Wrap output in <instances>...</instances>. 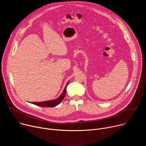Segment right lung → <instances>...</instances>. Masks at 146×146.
<instances>
[{
	"mask_svg": "<svg viewBox=\"0 0 146 146\" xmlns=\"http://www.w3.org/2000/svg\"><path fill=\"white\" fill-rule=\"evenodd\" d=\"M68 84H69V82L67 83V84L64 90L63 93H62V95L56 99L53 100L46 101V102H32V103L34 104V105H35L41 106V107L52 108V107H55V106H57L64 99L65 96L66 95V87Z\"/></svg>",
	"mask_w": 146,
	"mask_h": 146,
	"instance_id": "right-lung-1",
	"label": "right lung"
}]
</instances>
